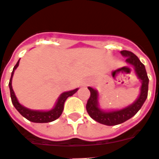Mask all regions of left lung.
Listing matches in <instances>:
<instances>
[{"mask_svg":"<svg viewBox=\"0 0 159 159\" xmlns=\"http://www.w3.org/2000/svg\"><path fill=\"white\" fill-rule=\"evenodd\" d=\"M120 54L126 58V63L134 66L138 79L142 81L140 95L132 104L125 108L119 110L105 112L99 108L98 92L96 89L89 87L88 89L90 91L91 95L86 104L87 112L93 120L105 125H116L133 117L140 110L148 96L149 78L144 64L131 51H121Z\"/></svg>","mask_w":159,"mask_h":159,"instance_id":"1","label":"left lung"}]
</instances>
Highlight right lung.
Listing matches in <instances>:
<instances>
[{"label": "right lung", "mask_w": 159, "mask_h": 159, "mask_svg": "<svg viewBox=\"0 0 159 159\" xmlns=\"http://www.w3.org/2000/svg\"><path fill=\"white\" fill-rule=\"evenodd\" d=\"M19 61H20V59L17 61V64L15 65L14 67H13L11 74V78H10V80H9V90H10V96H11L12 103H13V106L20 112V114L21 116H24L27 120H29L30 121L35 122V123H48V122H51L59 118L63 111V107H64V103L66 100L68 98L69 96H71L73 94L76 93L77 91H78V89L62 93L59 97V99H58V100H57L55 107L51 110L37 111L31 110V109L25 108V107L22 106L18 102V100H17V97H16L14 94V92L13 90V88H12V79H13V75L14 74V70L18 66Z\"/></svg>", "instance_id": "obj_1"}]
</instances>
